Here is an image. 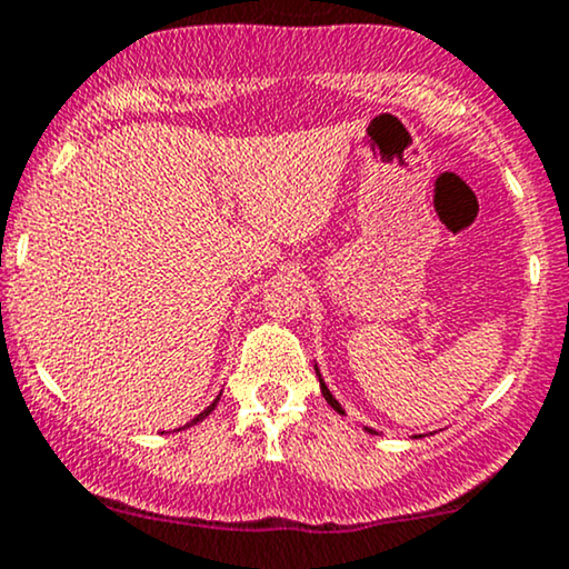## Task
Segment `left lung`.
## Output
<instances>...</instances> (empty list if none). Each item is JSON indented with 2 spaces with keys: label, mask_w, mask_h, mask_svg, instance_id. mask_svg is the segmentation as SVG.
I'll return each mask as SVG.
<instances>
[{
  "label": "left lung",
  "mask_w": 569,
  "mask_h": 569,
  "mask_svg": "<svg viewBox=\"0 0 569 569\" xmlns=\"http://www.w3.org/2000/svg\"><path fill=\"white\" fill-rule=\"evenodd\" d=\"M315 373H318V376H320V371H318V368H315ZM320 389H323V397H326V400H328V406H331L333 410H339V413H345V410H341V406H339V402H337V397H333L331 392H328V387L323 385V379H320Z\"/></svg>",
  "instance_id": "left-lung-1"
}]
</instances>
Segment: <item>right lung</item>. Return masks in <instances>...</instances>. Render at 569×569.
Returning <instances> with one entry per match:
<instances>
[{"instance_id": "add662e5", "label": "right lung", "mask_w": 569, "mask_h": 569, "mask_svg": "<svg viewBox=\"0 0 569 569\" xmlns=\"http://www.w3.org/2000/svg\"><path fill=\"white\" fill-rule=\"evenodd\" d=\"M217 402H219V397H217V400H214V402H211V406H209L207 410H203V413H198V416H196V419H193V421H190V423H198V421H203V419H207V416L211 413V410H214V406H217Z\"/></svg>"}]
</instances>
